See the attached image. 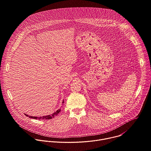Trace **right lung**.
<instances>
[{
	"label": "right lung",
	"mask_w": 151,
	"mask_h": 151,
	"mask_svg": "<svg viewBox=\"0 0 151 151\" xmlns=\"http://www.w3.org/2000/svg\"><path fill=\"white\" fill-rule=\"evenodd\" d=\"M63 103H64V101H63ZM61 109H58V110H57L55 112H54L51 115H47V116H40V117H37V116H29L26 114H25L26 116H29V118H33V119H52L53 118H54L55 116H57L59 113L61 111Z\"/></svg>",
	"instance_id": "right-lung-1"
}]
</instances>
